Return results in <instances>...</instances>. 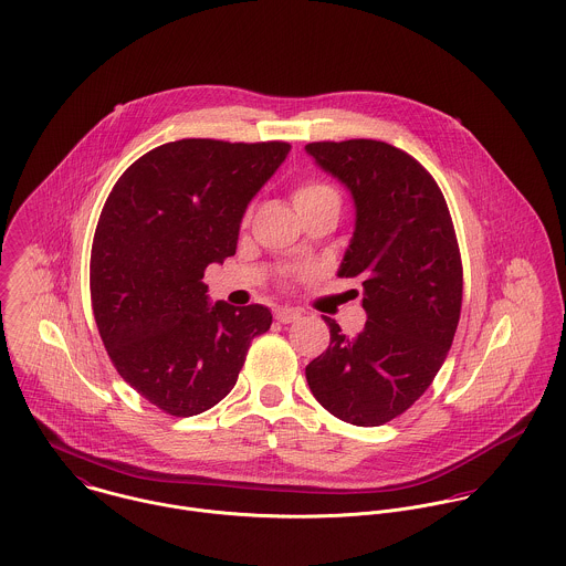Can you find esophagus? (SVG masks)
Masks as SVG:
<instances>
[{
	"label": "esophagus",
	"mask_w": 566,
	"mask_h": 566,
	"mask_svg": "<svg viewBox=\"0 0 566 566\" xmlns=\"http://www.w3.org/2000/svg\"><path fill=\"white\" fill-rule=\"evenodd\" d=\"M274 316H276L279 323L290 324L296 323V321L301 318V312L294 310V307H279V310L274 312Z\"/></svg>",
	"instance_id": "34e87169"
}]
</instances>
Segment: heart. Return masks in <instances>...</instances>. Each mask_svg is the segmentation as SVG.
<instances>
[{"instance_id":"obj_1","label":"heart","mask_w":566,"mask_h":566,"mask_svg":"<svg viewBox=\"0 0 566 566\" xmlns=\"http://www.w3.org/2000/svg\"><path fill=\"white\" fill-rule=\"evenodd\" d=\"M331 196H337L333 187H328V185H324V182L310 180V182H303V185H298V187L294 189L292 200H294L296 209L301 211V209H305V207H310V205H316V202H321L324 198H331Z\"/></svg>"}]
</instances>
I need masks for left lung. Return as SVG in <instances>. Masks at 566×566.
<instances>
[{
    "label": "left lung",
    "instance_id": "left-lung-1",
    "mask_svg": "<svg viewBox=\"0 0 566 566\" xmlns=\"http://www.w3.org/2000/svg\"><path fill=\"white\" fill-rule=\"evenodd\" d=\"M355 202L337 276L357 279L368 316L355 337L324 318L328 348L305 368L316 401L377 427L403 413L447 359L462 310V261L444 196L407 153L375 139L305 146Z\"/></svg>",
    "mask_w": 566,
    "mask_h": 566
}]
</instances>
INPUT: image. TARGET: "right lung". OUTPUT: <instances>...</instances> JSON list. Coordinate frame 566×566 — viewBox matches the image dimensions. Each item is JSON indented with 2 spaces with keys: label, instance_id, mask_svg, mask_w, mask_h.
Listing matches in <instances>:
<instances>
[{
  "label": "right lung",
  "instance_id": "obj_1",
  "mask_svg": "<svg viewBox=\"0 0 566 566\" xmlns=\"http://www.w3.org/2000/svg\"><path fill=\"white\" fill-rule=\"evenodd\" d=\"M285 142L180 139L133 163L102 209L91 305L111 361L171 416H196L235 386L263 305L209 301V263L233 256L243 213L285 161Z\"/></svg>",
  "mask_w": 566,
  "mask_h": 566
}]
</instances>
